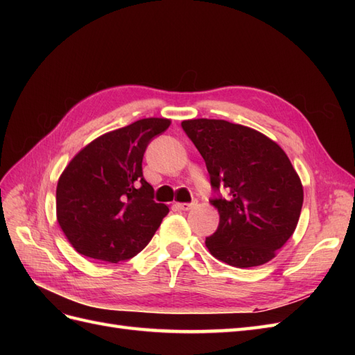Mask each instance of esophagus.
Masks as SVG:
<instances>
[{
  "instance_id": "esophagus-1",
  "label": "esophagus",
  "mask_w": 355,
  "mask_h": 355,
  "mask_svg": "<svg viewBox=\"0 0 355 355\" xmlns=\"http://www.w3.org/2000/svg\"><path fill=\"white\" fill-rule=\"evenodd\" d=\"M176 207H178L179 210L188 211V210H191L192 207H194V202H176Z\"/></svg>"
}]
</instances>
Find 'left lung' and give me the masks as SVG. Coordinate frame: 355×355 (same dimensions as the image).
I'll return each instance as SVG.
<instances>
[{
	"instance_id": "left-lung-1",
	"label": "left lung",
	"mask_w": 355,
	"mask_h": 355,
	"mask_svg": "<svg viewBox=\"0 0 355 355\" xmlns=\"http://www.w3.org/2000/svg\"><path fill=\"white\" fill-rule=\"evenodd\" d=\"M206 161L219 227L206 239L216 259L235 268L259 266L292 237L304 202V188L288 157L274 141L250 127L225 120L182 121Z\"/></svg>"
}]
</instances>
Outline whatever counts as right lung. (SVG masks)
I'll use <instances>...</instances> for the list:
<instances>
[{
    "label": "right lung",
    "instance_id": "add662e5",
    "mask_svg": "<svg viewBox=\"0 0 355 355\" xmlns=\"http://www.w3.org/2000/svg\"><path fill=\"white\" fill-rule=\"evenodd\" d=\"M167 118H144L85 145L62 171L56 188L59 227L80 254L116 263L145 249L166 204L142 173L151 139L167 130Z\"/></svg>",
    "mask_w": 355,
    "mask_h": 355
}]
</instances>
